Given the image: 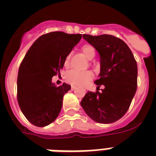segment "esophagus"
<instances>
[{"mask_svg":"<svg viewBox=\"0 0 156 156\" xmlns=\"http://www.w3.org/2000/svg\"><path fill=\"white\" fill-rule=\"evenodd\" d=\"M76 88V86H74V85H72L71 86V90H75Z\"/></svg>","mask_w":156,"mask_h":156,"instance_id":"1","label":"esophagus"}]
</instances>
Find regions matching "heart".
<instances>
[{"label": "heart", "instance_id": "b5f03b06", "mask_svg": "<svg viewBox=\"0 0 156 156\" xmlns=\"http://www.w3.org/2000/svg\"><path fill=\"white\" fill-rule=\"evenodd\" d=\"M81 51L83 55L88 59L91 60L96 55L95 49L92 45L84 44L81 48ZM71 53L68 54L64 59V66L68 67L69 66ZM93 78V74L90 71H77V70H69L67 72L65 76V79L69 83L73 85H83L90 80Z\"/></svg>", "mask_w": 156, "mask_h": 156}]
</instances>
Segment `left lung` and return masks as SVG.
I'll return each mask as SVG.
<instances>
[{
    "mask_svg": "<svg viewBox=\"0 0 156 156\" xmlns=\"http://www.w3.org/2000/svg\"><path fill=\"white\" fill-rule=\"evenodd\" d=\"M83 37L94 47L101 58L96 92L88 91L80 105L88 116L100 123H112L125 115L137 87V66L133 55L124 41L112 35ZM105 87L102 92L99 87Z\"/></svg>",
    "mask_w": 156,
    "mask_h": 156,
    "instance_id": "left-lung-1",
    "label": "left lung"
}]
</instances>
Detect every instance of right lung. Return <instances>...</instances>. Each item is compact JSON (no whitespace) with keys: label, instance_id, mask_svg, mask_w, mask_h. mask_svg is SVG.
<instances>
[{"label":"right lung","instance_id":"obj_1","mask_svg":"<svg viewBox=\"0 0 156 156\" xmlns=\"http://www.w3.org/2000/svg\"><path fill=\"white\" fill-rule=\"evenodd\" d=\"M82 34L51 32L40 37L27 52L19 69L17 99L23 115L32 124L45 126L55 120L63 96L71 86L51 83L59 75L66 56L80 41Z\"/></svg>","mask_w":156,"mask_h":156}]
</instances>
